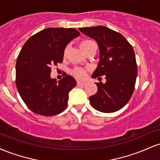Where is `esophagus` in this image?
Returning a JSON list of instances; mask_svg holds the SVG:
<instances>
[{
    "mask_svg": "<svg viewBox=\"0 0 160 160\" xmlns=\"http://www.w3.org/2000/svg\"><path fill=\"white\" fill-rule=\"evenodd\" d=\"M86 85V82L82 81H78V86H84Z\"/></svg>",
    "mask_w": 160,
    "mask_h": 160,
    "instance_id": "obj_1",
    "label": "esophagus"
}]
</instances>
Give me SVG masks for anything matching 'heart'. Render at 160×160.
Segmentation results:
<instances>
[{
    "label": "heart",
    "instance_id": "1",
    "mask_svg": "<svg viewBox=\"0 0 160 160\" xmlns=\"http://www.w3.org/2000/svg\"><path fill=\"white\" fill-rule=\"evenodd\" d=\"M93 43H95L92 41V40H82V41L80 42V48L82 49V50L83 51V52H85L86 49L89 48V47H90L92 44H93ZM68 51V47H67L65 49V51H64V56H66V55H67ZM74 74L76 75V77H78V78L80 79H84L86 77V72L84 69L76 68L74 71Z\"/></svg>",
    "mask_w": 160,
    "mask_h": 160
}]
</instances>
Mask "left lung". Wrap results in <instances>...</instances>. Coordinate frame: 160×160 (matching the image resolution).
I'll list each match as a JSON object with an SVG mask.
<instances>
[{
    "mask_svg": "<svg viewBox=\"0 0 160 160\" xmlns=\"http://www.w3.org/2000/svg\"><path fill=\"white\" fill-rule=\"evenodd\" d=\"M82 34L94 39L99 47L98 67L92 78L105 77L106 82H96L98 91L89 97L93 108L112 113L123 108L132 95L138 74L132 45L120 33L104 26L80 28Z\"/></svg>",
    "mask_w": 160,
    "mask_h": 160,
    "instance_id": "obj_1",
    "label": "left lung"
}]
</instances>
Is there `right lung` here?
<instances>
[{
	"label": "right lung",
	"instance_id": "right-lung-1",
	"mask_svg": "<svg viewBox=\"0 0 160 160\" xmlns=\"http://www.w3.org/2000/svg\"><path fill=\"white\" fill-rule=\"evenodd\" d=\"M79 35L74 28H48L23 45L16 61V84L23 102L34 113L54 116L67 107L68 93L77 82L66 74L57 82L50 77L51 66L62 63L66 46Z\"/></svg>",
	"mask_w": 160,
	"mask_h": 160
}]
</instances>
